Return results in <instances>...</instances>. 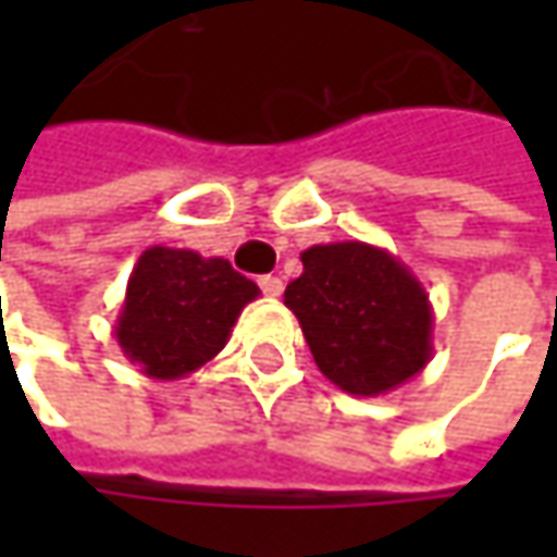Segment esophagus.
<instances>
[{
	"label": "esophagus",
	"mask_w": 557,
	"mask_h": 557,
	"mask_svg": "<svg viewBox=\"0 0 557 557\" xmlns=\"http://www.w3.org/2000/svg\"><path fill=\"white\" fill-rule=\"evenodd\" d=\"M260 288L267 297H282V290H285V282L278 278V275H263L260 278Z\"/></svg>",
	"instance_id": "1"
}]
</instances>
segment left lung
Segmentation results:
<instances>
[{"label":"left lung","mask_w":557,"mask_h":557,"mask_svg":"<svg viewBox=\"0 0 557 557\" xmlns=\"http://www.w3.org/2000/svg\"><path fill=\"white\" fill-rule=\"evenodd\" d=\"M285 288L319 372L354 396L416 377L434 354V310L412 269L366 242L312 245Z\"/></svg>","instance_id":"obj_1"}]
</instances>
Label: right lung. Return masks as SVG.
<instances>
[{"label": "right lung", "mask_w": 557, "mask_h": 557, "mask_svg": "<svg viewBox=\"0 0 557 557\" xmlns=\"http://www.w3.org/2000/svg\"><path fill=\"white\" fill-rule=\"evenodd\" d=\"M260 288L223 257L148 247L126 282L114 337L148 377L176 381L220 354Z\"/></svg>", "instance_id": "add662e5"}]
</instances>
